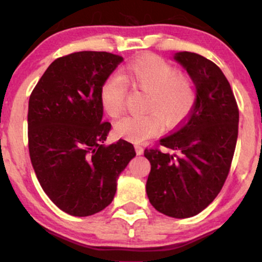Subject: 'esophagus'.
I'll return each mask as SVG.
<instances>
[{"mask_svg":"<svg viewBox=\"0 0 262 262\" xmlns=\"http://www.w3.org/2000/svg\"><path fill=\"white\" fill-rule=\"evenodd\" d=\"M134 148H135V151H137V154H138V155H141V154H143L144 149H143V146L139 145V144H135Z\"/></svg>","mask_w":262,"mask_h":262,"instance_id":"1","label":"esophagus"}]
</instances>
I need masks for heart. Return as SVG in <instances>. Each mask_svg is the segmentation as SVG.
<instances>
[{
	"mask_svg": "<svg viewBox=\"0 0 262 262\" xmlns=\"http://www.w3.org/2000/svg\"><path fill=\"white\" fill-rule=\"evenodd\" d=\"M127 83L146 92L141 116H127L114 125L119 137L130 141H143L161 130L162 123L173 128L191 113L197 100L193 80L166 60L156 55H144L130 61L122 70V77L112 75L102 83L100 101L108 116L117 118L123 113L127 98Z\"/></svg>",
	"mask_w": 262,
	"mask_h": 262,
	"instance_id": "heart-1",
	"label": "heart"
}]
</instances>
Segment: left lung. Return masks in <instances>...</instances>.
Instances as JSON below:
<instances>
[{
  "label": "left lung",
  "instance_id": "8db88e82",
  "mask_svg": "<svg viewBox=\"0 0 262 262\" xmlns=\"http://www.w3.org/2000/svg\"><path fill=\"white\" fill-rule=\"evenodd\" d=\"M175 59L193 80L197 100L171 134L144 150L151 165L146 193L160 213L189 218L213 202L227 180L235 151L239 108L229 81L214 62L188 52L177 53Z\"/></svg>",
  "mask_w": 262,
  "mask_h": 262
}]
</instances>
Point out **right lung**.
<instances>
[{"mask_svg":"<svg viewBox=\"0 0 262 262\" xmlns=\"http://www.w3.org/2000/svg\"><path fill=\"white\" fill-rule=\"evenodd\" d=\"M122 60L107 52L61 56L29 97L33 169L53 203L75 217L92 215L112 202L117 179L135 156L127 140L103 145L112 125L102 122L100 90Z\"/></svg>","mask_w":262,"mask_h":262,"instance_id":"right-lung-1","label":"right lung"}]
</instances>
